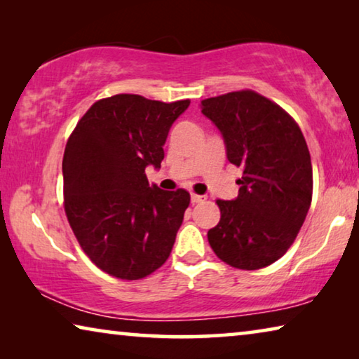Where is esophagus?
Returning <instances> with one entry per match:
<instances>
[{
	"label": "esophagus",
	"mask_w": 359,
	"mask_h": 359,
	"mask_svg": "<svg viewBox=\"0 0 359 359\" xmlns=\"http://www.w3.org/2000/svg\"><path fill=\"white\" fill-rule=\"evenodd\" d=\"M204 201H205V196H203V194L191 193V204H199V203H204Z\"/></svg>",
	"instance_id": "esophagus-1"
}]
</instances>
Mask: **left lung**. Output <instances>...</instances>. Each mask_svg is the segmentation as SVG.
I'll return each instance as SVG.
<instances>
[{
  "label": "left lung",
  "mask_w": 359,
  "mask_h": 359,
  "mask_svg": "<svg viewBox=\"0 0 359 359\" xmlns=\"http://www.w3.org/2000/svg\"><path fill=\"white\" fill-rule=\"evenodd\" d=\"M222 133L229 163L244 169L233 201L218 199L220 222L209 229L212 250L238 269L274 263L306 220L312 203V163L296 121L252 90L201 101Z\"/></svg>",
  "instance_id": "8db88e82"
}]
</instances>
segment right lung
Returning a JSON list of instances; mask_svg holds the SVG:
<instances>
[{"instance_id": "obj_1", "label": "right lung", "mask_w": 359, "mask_h": 359, "mask_svg": "<svg viewBox=\"0 0 359 359\" xmlns=\"http://www.w3.org/2000/svg\"><path fill=\"white\" fill-rule=\"evenodd\" d=\"M190 100L139 95L96 101L79 120L63 156L65 210L82 250L107 274L137 280L165 264L190 204L185 190L149 185L163 145Z\"/></svg>"}]
</instances>
